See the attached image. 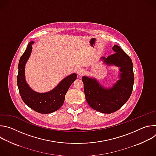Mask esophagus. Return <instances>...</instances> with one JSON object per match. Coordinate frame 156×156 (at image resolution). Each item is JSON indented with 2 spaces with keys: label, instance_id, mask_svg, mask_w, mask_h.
I'll return each instance as SVG.
<instances>
[{
  "label": "esophagus",
  "instance_id": "34e87169",
  "mask_svg": "<svg viewBox=\"0 0 156 156\" xmlns=\"http://www.w3.org/2000/svg\"><path fill=\"white\" fill-rule=\"evenodd\" d=\"M84 73V71L83 69H78V71H77V73H78V75L79 76H81L82 75H83Z\"/></svg>",
  "mask_w": 156,
  "mask_h": 156
}]
</instances>
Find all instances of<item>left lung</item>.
Listing matches in <instances>:
<instances>
[{"label": "left lung", "instance_id": "1", "mask_svg": "<svg viewBox=\"0 0 156 156\" xmlns=\"http://www.w3.org/2000/svg\"><path fill=\"white\" fill-rule=\"evenodd\" d=\"M112 49L115 54L107 58H101L104 64L119 68V80L112 87L103 86L93 77H82L87 104L93 109L104 114L116 112L127 102L131 94L135 80L130 57L117 45H114Z\"/></svg>", "mask_w": 156, "mask_h": 156}]
</instances>
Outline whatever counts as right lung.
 <instances>
[{"label":"right lung","instance_id":"add662e5","mask_svg":"<svg viewBox=\"0 0 156 156\" xmlns=\"http://www.w3.org/2000/svg\"><path fill=\"white\" fill-rule=\"evenodd\" d=\"M30 42L20 57L18 63V73L17 85L21 98L23 102L31 109L40 114L52 113L59 109L65 101V96L71 84L76 79V74L72 73L64 78L52 90L46 93L34 91L27 83L25 78V65L29 59L31 51L32 44Z\"/></svg>","mask_w":156,"mask_h":156}]
</instances>
